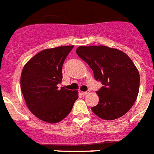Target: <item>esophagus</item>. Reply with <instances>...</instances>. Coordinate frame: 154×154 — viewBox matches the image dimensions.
<instances>
[{"label": "esophagus", "instance_id": "esophagus-1", "mask_svg": "<svg viewBox=\"0 0 154 154\" xmlns=\"http://www.w3.org/2000/svg\"><path fill=\"white\" fill-rule=\"evenodd\" d=\"M88 92H89V91H86V92H81V94L83 95V96H86V95L88 94Z\"/></svg>", "mask_w": 154, "mask_h": 154}]
</instances>
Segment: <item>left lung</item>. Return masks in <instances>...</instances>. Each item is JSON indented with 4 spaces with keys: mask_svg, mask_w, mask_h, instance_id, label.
I'll return each instance as SVG.
<instances>
[{
    "mask_svg": "<svg viewBox=\"0 0 154 154\" xmlns=\"http://www.w3.org/2000/svg\"><path fill=\"white\" fill-rule=\"evenodd\" d=\"M77 54L93 71L103 86L97 91L99 103L92 111L105 120L118 119L134 105L138 94L140 76L128 56L105 46L79 47Z\"/></svg>",
    "mask_w": 154,
    "mask_h": 154,
    "instance_id": "8db88e82",
    "label": "left lung"
}]
</instances>
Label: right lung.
<instances>
[{"label":"right lung","mask_w":154,"mask_h":154,"mask_svg":"<svg viewBox=\"0 0 154 154\" xmlns=\"http://www.w3.org/2000/svg\"><path fill=\"white\" fill-rule=\"evenodd\" d=\"M74 46L43 50L25 65L20 77L21 91L28 109L39 119L56 123L64 119L78 98L77 91L57 85L62 66Z\"/></svg>","instance_id":"obj_1"}]
</instances>
